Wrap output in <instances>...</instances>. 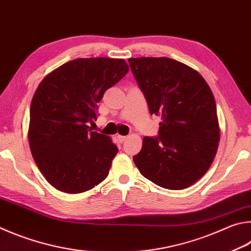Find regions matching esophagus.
<instances>
[{"label": "esophagus", "instance_id": "1", "mask_svg": "<svg viewBox=\"0 0 251 251\" xmlns=\"http://www.w3.org/2000/svg\"><path fill=\"white\" fill-rule=\"evenodd\" d=\"M117 138H118V140L121 141V143H124V141L127 139L126 136H121V135H118V136H117Z\"/></svg>", "mask_w": 251, "mask_h": 251}]
</instances>
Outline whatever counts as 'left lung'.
I'll use <instances>...</instances> for the list:
<instances>
[{"label": "left lung", "instance_id": "obj_1", "mask_svg": "<svg viewBox=\"0 0 251 251\" xmlns=\"http://www.w3.org/2000/svg\"><path fill=\"white\" fill-rule=\"evenodd\" d=\"M151 115L161 116L158 137H144L134 162L161 188H189L211 167L220 143L214 95L192 68L167 57L128 59Z\"/></svg>", "mask_w": 251, "mask_h": 251}]
</instances>
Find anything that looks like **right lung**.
Listing matches in <instances>:
<instances>
[{
	"label": "right lung",
	"mask_w": 251,
	"mask_h": 251,
	"mask_svg": "<svg viewBox=\"0 0 251 251\" xmlns=\"http://www.w3.org/2000/svg\"><path fill=\"white\" fill-rule=\"evenodd\" d=\"M128 72L124 59L80 58L50 72L30 104L31 154L50 184L65 193L93 189L105 179L118 148L92 131L104 92Z\"/></svg>",
	"instance_id": "1"
}]
</instances>
